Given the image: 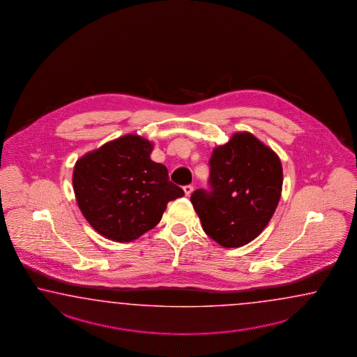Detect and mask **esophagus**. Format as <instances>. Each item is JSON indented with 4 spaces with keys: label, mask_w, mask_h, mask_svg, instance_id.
I'll list each match as a JSON object with an SVG mask.
<instances>
[{
    "label": "esophagus",
    "mask_w": 357,
    "mask_h": 357,
    "mask_svg": "<svg viewBox=\"0 0 357 357\" xmlns=\"http://www.w3.org/2000/svg\"><path fill=\"white\" fill-rule=\"evenodd\" d=\"M183 191H184V195H185V196H190L192 192H193V185H191V184L184 185V187H183Z\"/></svg>",
    "instance_id": "34e87169"
}]
</instances>
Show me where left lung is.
<instances>
[{
  "mask_svg": "<svg viewBox=\"0 0 357 357\" xmlns=\"http://www.w3.org/2000/svg\"><path fill=\"white\" fill-rule=\"evenodd\" d=\"M210 191L191 202L205 234L223 248H240L266 228L278 208L282 166L278 155L248 131L213 151Z\"/></svg>",
  "mask_w": 357,
  "mask_h": 357,
  "instance_id": "left-lung-1",
  "label": "left lung"
}]
</instances>
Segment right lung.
Instances as JSON below:
<instances>
[{
	"label": "right lung",
	"mask_w": 357,
	"mask_h": 357,
	"mask_svg": "<svg viewBox=\"0 0 357 357\" xmlns=\"http://www.w3.org/2000/svg\"><path fill=\"white\" fill-rule=\"evenodd\" d=\"M153 144L128 134L77 160L73 191L82 215L98 234L130 243L161 220L182 188L169 181L166 166L151 160Z\"/></svg>",
	"instance_id": "right-lung-1"
}]
</instances>
